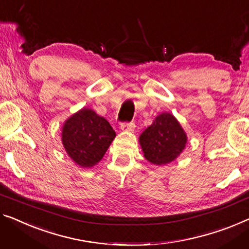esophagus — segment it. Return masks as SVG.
Wrapping results in <instances>:
<instances>
[{
  "label": "esophagus",
  "mask_w": 249,
  "mask_h": 249,
  "mask_svg": "<svg viewBox=\"0 0 249 249\" xmlns=\"http://www.w3.org/2000/svg\"><path fill=\"white\" fill-rule=\"evenodd\" d=\"M121 128L126 132H133L135 128V123L134 122H123L121 123Z\"/></svg>",
  "instance_id": "34e87169"
}]
</instances>
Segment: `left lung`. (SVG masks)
I'll return each mask as SVG.
<instances>
[{"mask_svg":"<svg viewBox=\"0 0 249 249\" xmlns=\"http://www.w3.org/2000/svg\"><path fill=\"white\" fill-rule=\"evenodd\" d=\"M140 143L146 160L161 165L179 157L187 143V135L171 114L163 113L141 134Z\"/></svg>","mask_w":249,"mask_h":249,"instance_id":"1","label":"left lung"}]
</instances>
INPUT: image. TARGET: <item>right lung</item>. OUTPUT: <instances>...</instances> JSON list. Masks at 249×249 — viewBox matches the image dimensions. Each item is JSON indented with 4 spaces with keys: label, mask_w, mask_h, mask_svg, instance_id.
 <instances>
[{
    "label": "right lung",
    "mask_w": 249,
    "mask_h": 249,
    "mask_svg": "<svg viewBox=\"0 0 249 249\" xmlns=\"http://www.w3.org/2000/svg\"><path fill=\"white\" fill-rule=\"evenodd\" d=\"M115 136L108 122L89 108L72 115L62 128L67 153L83 168H90L101 161Z\"/></svg>",
    "instance_id": "add662e5"
}]
</instances>
